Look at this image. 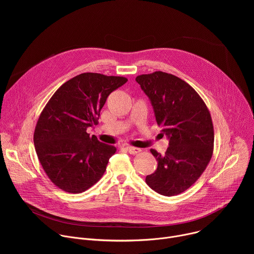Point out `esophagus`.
Wrapping results in <instances>:
<instances>
[{
	"instance_id": "1",
	"label": "esophagus",
	"mask_w": 254,
	"mask_h": 254,
	"mask_svg": "<svg viewBox=\"0 0 254 254\" xmlns=\"http://www.w3.org/2000/svg\"><path fill=\"white\" fill-rule=\"evenodd\" d=\"M126 150H127V152L129 153L130 155H135V154H137V153L140 152V149H137V148H134V147H127Z\"/></svg>"
}]
</instances>
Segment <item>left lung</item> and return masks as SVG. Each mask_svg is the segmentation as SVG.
<instances>
[{
	"label": "left lung",
	"mask_w": 254,
	"mask_h": 254,
	"mask_svg": "<svg viewBox=\"0 0 254 254\" xmlns=\"http://www.w3.org/2000/svg\"><path fill=\"white\" fill-rule=\"evenodd\" d=\"M135 81L149 97L163 135L169 139L165 155L151 150L158 167L146 182L161 195L181 194L200 178L211 160L214 129L210 113L194 88L173 74L156 71Z\"/></svg>",
	"instance_id": "left-lung-1"
}]
</instances>
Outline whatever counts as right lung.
Listing matches in <instances>:
<instances>
[{
	"mask_svg": "<svg viewBox=\"0 0 254 254\" xmlns=\"http://www.w3.org/2000/svg\"><path fill=\"white\" fill-rule=\"evenodd\" d=\"M125 77L82 73L62 84L37 122L34 146L52 183L78 194L93 186L105 172L117 149L90 136L87 127L97 124L100 111Z\"/></svg>",
	"mask_w": 254,
	"mask_h": 254,
	"instance_id": "add662e5",
	"label": "right lung"
}]
</instances>
